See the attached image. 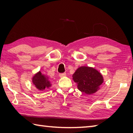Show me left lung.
Here are the masks:
<instances>
[{"mask_svg": "<svg viewBox=\"0 0 133 133\" xmlns=\"http://www.w3.org/2000/svg\"><path fill=\"white\" fill-rule=\"evenodd\" d=\"M32 82L33 84L35 85L36 87L40 90H43L46 87L49 88L51 85L50 82L48 80V77L42 75L40 71L33 76Z\"/></svg>", "mask_w": 133, "mask_h": 133, "instance_id": "8db88e82", "label": "left lung"}]
</instances>
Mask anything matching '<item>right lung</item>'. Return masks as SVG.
<instances>
[{
    "instance_id": "1",
    "label": "right lung",
    "mask_w": 133,
    "mask_h": 133,
    "mask_svg": "<svg viewBox=\"0 0 133 133\" xmlns=\"http://www.w3.org/2000/svg\"><path fill=\"white\" fill-rule=\"evenodd\" d=\"M73 79L77 84L78 89L87 94L95 93L103 83L100 73L94 68L86 66L78 68L73 74Z\"/></svg>"
}]
</instances>
